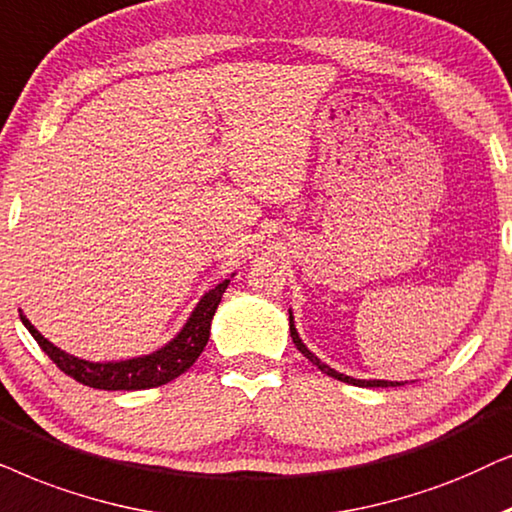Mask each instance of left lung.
<instances>
[{
  "label": "left lung",
  "instance_id": "obj_1",
  "mask_svg": "<svg viewBox=\"0 0 512 512\" xmlns=\"http://www.w3.org/2000/svg\"><path fill=\"white\" fill-rule=\"evenodd\" d=\"M288 313H290V337H292V342H295V346L299 351L304 353L306 358L311 360L313 365L318 367L320 372L323 374H327V377H332V379H339V381H344V384H353V386H363V388H386V386H403V381H388V379H353V377H349V374H342V372H337V370H332L330 365L327 363H323V360H320L316 353H311L309 349H306V344L302 342V337H299V332H297V327H295V318H292V309H288Z\"/></svg>",
  "mask_w": 512,
  "mask_h": 512
}]
</instances>
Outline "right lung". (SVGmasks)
I'll use <instances>...</instances> for the list:
<instances>
[{"label": "right lung", "mask_w": 512, "mask_h": 512, "mask_svg": "<svg viewBox=\"0 0 512 512\" xmlns=\"http://www.w3.org/2000/svg\"><path fill=\"white\" fill-rule=\"evenodd\" d=\"M231 278H234V274L224 278L222 283H217L213 290H208L206 295L199 299V304L194 306V311L189 313L182 330L177 332L168 344L147 353V356H135L126 360H100V363H93V360H84L58 349L56 344L49 342V339L27 320L23 311H20V320H23L27 332L37 339V344L42 346L46 356H49L67 377L77 379L79 384L84 386L102 388V391H140V388L168 384V381L180 377L182 372H187L189 367L196 363V358L201 356L203 349H206L210 337V323H213L217 304L222 302V295L224 290H227Z\"/></svg>", "instance_id": "add662e5"}]
</instances>
